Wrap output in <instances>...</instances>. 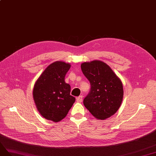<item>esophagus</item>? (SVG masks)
<instances>
[{
	"instance_id": "1",
	"label": "esophagus",
	"mask_w": 156,
	"mask_h": 156,
	"mask_svg": "<svg viewBox=\"0 0 156 156\" xmlns=\"http://www.w3.org/2000/svg\"><path fill=\"white\" fill-rule=\"evenodd\" d=\"M83 95H80L79 97H78L77 98V101L78 102H81L83 101Z\"/></svg>"
}]
</instances>
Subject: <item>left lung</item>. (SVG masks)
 Segmentation results:
<instances>
[{
	"instance_id": "obj_1",
	"label": "left lung",
	"mask_w": 156,
	"mask_h": 156,
	"mask_svg": "<svg viewBox=\"0 0 156 156\" xmlns=\"http://www.w3.org/2000/svg\"><path fill=\"white\" fill-rule=\"evenodd\" d=\"M81 67L90 83V93L83 100L85 107L98 120H105L115 115L124 95L120 78L102 61L82 63Z\"/></svg>"
}]
</instances>
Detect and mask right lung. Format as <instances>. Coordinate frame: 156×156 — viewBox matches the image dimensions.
I'll use <instances>...</instances> for the list:
<instances>
[{
	"label": "right lung",
	"instance_id": "1",
	"mask_svg": "<svg viewBox=\"0 0 156 156\" xmlns=\"http://www.w3.org/2000/svg\"><path fill=\"white\" fill-rule=\"evenodd\" d=\"M69 63L58 61L51 63L37 79L33 98L37 110L44 119L58 122L65 118L75 101L70 95L71 87L65 82Z\"/></svg>",
	"mask_w": 156,
	"mask_h": 156
}]
</instances>
